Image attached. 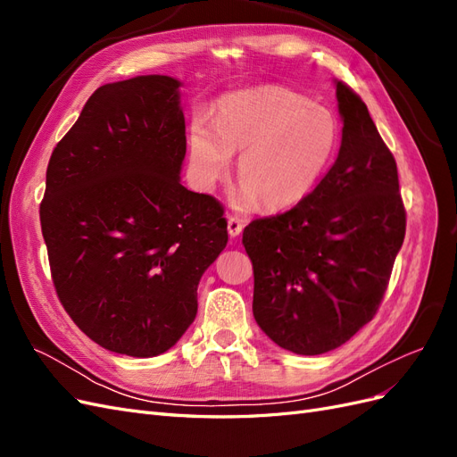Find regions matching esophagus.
Returning a JSON list of instances; mask_svg holds the SVG:
<instances>
[{"mask_svg": "<svg viewBox=\"0 0 457 457\" xmlns=\"http://www.w3.org/2000/svg\"><path fill=\"white\" fill-rule=\"evenodd\" d=\"M244 228V220L240 217H228V234L232 238H237Z\"/></svg>", "mask_w": 457, "mask_h": 457, "instance_id": "34e87169", "label": "esophagus"}]
</instances>
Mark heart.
I'll list each match as a JSON object with an SVG mask.
<instances>
[{
	"mask_svg": "<svg viewBox=\"0 0 457 457\" xmlns=\"http://www.w3.org/2000/svg\"><path fill=\"white\" fill-rule=\"evenodd\" d=\"M190 165L202 188L223 179L234 152L242 188L238 207L295 205L316 188L339 148V123L328 108L282 87L227 95L210 120L190 126Z\"/></svg>",
	"mask_w": 457,
	"mask_h": 457,
	"instance_id": "obj_1",
	"label": "heart"
}]
</instances>
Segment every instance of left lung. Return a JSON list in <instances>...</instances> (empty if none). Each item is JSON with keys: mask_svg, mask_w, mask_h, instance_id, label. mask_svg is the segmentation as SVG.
I'll use <instances>...</instances> for the list:
<instances>
[{"mask_svg": "<svg viewBox=\"0 0 457 457\" xmlns=\"http://www.w3.org/2000/svg\"><path fill=\"white\" fill-rule=\"evenodd\" d=\"M336 93V163L309 196L252 220L242 238L259 328L278 347L309 356L341 347L376 316L406 234L393 152L361 96L343 81Z\"/></svg>", "mask_w": 457, "mask_h": 457, "instance_id": "left-lung-1", "label": "left lung"}]
</instances>
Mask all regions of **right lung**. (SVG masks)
Wrapping results in <instances>:
<instances>
[{
  "mask_svg": "<svg viewBox=\"0 0 457 457\" xmlns=\"http://www.w3.org/2000/svg\"><path fill=\"white\" fill-rule=\"evenodd\" d=\"M179 86L137 76L96 89L54 146L39 204L64 311L101 347L148 358L195 322L204 270L225 250V210L179 181Z\"/></svg>",
  "mask_w": 457,
  "mask_h": 457,
  "instance_id": "obj_1",
  "label": "right lung"
}]
</instances>
